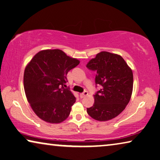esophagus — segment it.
I'll return each instance as SVG.
<instances>
[{
  "label": "esophagus",
  "instance_id": "obj_1",
  "mask_svg": "<svg viewBox=\"0 0 160 160\" xmlns=\"http://www.w3.org/2000/svg\"><path fill=\"white\" fill-rule=\"evenodd\" d=\"M88 95V91L85 90V91L83 92L82 93H80V98H84L85 96H87Z\"/></svg>",
  "mask_w": 160,
  "mask_h": 160
}]
</instances>
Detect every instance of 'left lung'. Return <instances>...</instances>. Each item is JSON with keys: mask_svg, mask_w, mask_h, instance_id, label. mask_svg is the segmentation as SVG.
I'll return each instance as SVG.
<instances>
[{"mask_svg": "<svg viewBox=\"0 0 160 160\" xmlns=\"http://www.w3.org/2000/svg\"><path fill=\"white\" fill-rule=\"evenodd\" d=\"M86 67L97 72L95 83L101 86L94 95V103L87 108L90 117L99 121L114 118L124 110L133 91V72L121 55L101 52Z\"/></svg>", "mask_w": 160, "mask_h": 160, "instance_id": "1", "label": "left lung"}]
</instances>
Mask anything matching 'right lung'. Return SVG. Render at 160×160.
Listing matches in <instances>:
<instances>
[{
  "instance_id": "1",
  "label": "right lung",
  "mask_w": 160,
  "mask_h": 160,
  "mask_svg": "<svg viewBox=\"0 0 160 160\" xmlns=\"http://www.w3.org/2000/svg\"><path fill=\"white\" fill-rule=\"evenodd\" d=\"M80 64L60 49H44L26 66L23 87L32 110L42 120L59 123L70 115L75 97L66 86L67 74Z\"/></svg>"
}]
</instances>
